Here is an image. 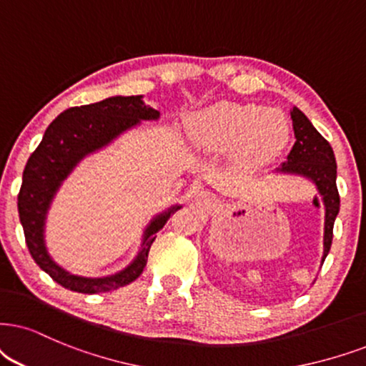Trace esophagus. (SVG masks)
<instances>
[{"mask_svg": "<svg viewBox=\"0 0 366 366\" xmlns=\"http://www.w3.org/2000/svg\"><path fill=\"white\" fill-rule=\"evenodd\" d=\"M199 199H202V201H204L206 204H207V202H209V204L212 202V196H211V194H209V192H204V191L199 192Z\"/></svg>", "mask_w": 366, "mask_h": 366, "instance_id": "34e87169", "label": "esophagus"}]
</instances>
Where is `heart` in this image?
Listing matches in <instances>:
<instances>
[{
    "label": "heart",
    "instance_id": "1",
    "mask_svg": "<svg viewBox=\"0 0 366 366\" xmlns=\"http://www.w3.org/2000/svg\"><path fill=\"white\" fill-rule=\"evenodd\" d=\"M282 111L253 103H217L189 122V140L201 154H228L239 167L257 169L275 160L290 140Z\"/></svg>",
    "mask_w": 366,
    "mask_h": 366
}]
</instances>
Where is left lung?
<instances>
[{
	"instance_id": "1",
	"label": "left lung",
	"mask_w": 366,
	"mask_h": 366,
	"mask_svg": "<svg viewBox=\"0 0 366 366\" xmlns=\"http://www.w3.org/2000/svg\"><path fill=\"white\" fill-rule=\"evenodd\" d=\"M290 117H292L295 143L290 154L287 155V162L277 169V172L306 177L316 186L319 196L322 197V202H325V239H322L321 263H325L332 242V226H335V219L340 212L335 152L299 108L294 106Z\"/></svg>"
}]
</instances>
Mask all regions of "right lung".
Instances as JSON below:
<instances>
[{
	"label": "right lung",
	"mask_w": 366,
	"mask_h": 366,
	"mask_svg": "<svg viewBox=\"0 0 366 366\" xmlns=\"http://www.w3.org/2000/svg\"><path fill=\"white\" fill-rule=\"evenodd\" d=\"M159 118V111L143 103V96H111L99 103L69 108L49 124L40 145L26 162L18 194V212L26 247L36 265L66 289L99 294L132 284L147 265L155 234L164 228L170 214L182 207L175 204L157 214L143 231L142 248L135 260L114 275L98 279L74 275L54 262L45 244V219L50 204L77 164L142 122H155Z\"/></svg>",
	"instance_id": "right-lung-1"
}]
</instances>
